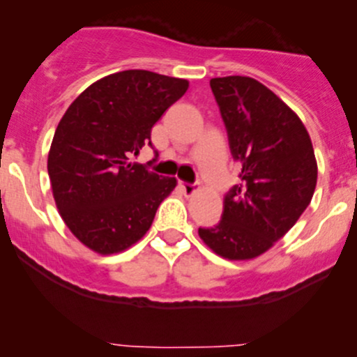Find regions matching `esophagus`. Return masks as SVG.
<instances>
[{
    "label": "esophagus",
    "mask_w": 357,
    "mask_h": 357,
    "mask_svg": "<svg viewBox=\"0 0 357 357\" xmlns=\"http://www.w3.org/2000/svg\"><path fill=\"white\" fill-rule=\"evenodd\" d=\"M179 186H181V190L185 192V195H193V193H195V190H197L195 183L181 181V183H179Z\"/></svg>",
    "instance_id": "1"
}]
</instances>
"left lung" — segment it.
<instances>
[{"label":"left lung","mask_w":357,"mask_h":357,"mask_svg":"<svg viewBox=\"0 0 357 357\" xmlns=\"http://www.w3.org/2000/svg\"><path fill=\"white\" fill-rule=\"evenodd\" d=\"M229 152L242 165L225 195L221 221L199 228L200 238L226 259H252L297 222L318 179L314 150L301 119L271 89L243 75L211 79Z\"/></svg>","instance_id":"1"}]
</instances>
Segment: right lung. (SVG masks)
Masks as SVG:
<instances>
[{
    "mask_svg": "<svg viewBox=\"0 0 357 357\" xmlns=\"http://www.w3.org/2000/svg\"><path fill=\"white\" fill-rule=\"evenodd\" d=\"M186 89L185 79L117 72L84 89L59 122L48 155L53 197L68 229L91 250L115 254L138 242L174 190V178L129 160L152 146V128Z\"/></svg>",
    "mask_w": 357,
    "mask_h": 357,
    "instance_id": "add662e5",
    "label": "right lung"
}]
</instances>
